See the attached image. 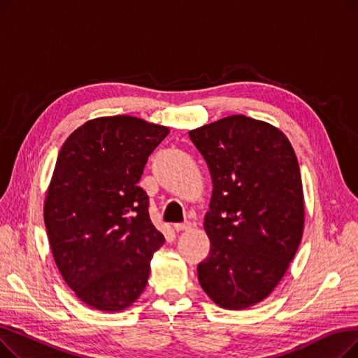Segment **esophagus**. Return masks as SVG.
I'll list each match as a JSON object with an SVG mask.
<instances>
[{"instance_id":"obj_1","label":"esophagus","mask_w":358,"mask_h":358,"mask_svg":"<svg viewBox=\"0 0 358 358\" xmlns=\"http://www.w3.org/2000/svg\"><path fill=\"white\" fill-rule=\"evenodd\" d=\"M192 229V223L190 222H182V223H174V231H189Z\"/></svg>"}]
</instances>
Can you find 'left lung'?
Returning <instances> with one entry per match:
<instances>
[{"label":"left lung","mask_w":358,"mask_h":358,"mask_svg":"<svg viewBox=\"0 0 358 358\" xmlns=\"http://www.w3.org/2000/svg\"><path fill=\"white\" fill-rule=\"evenodd\" d=\"M189 136L213 184L200 286L223 309L251 308L275 289L302 241L305 200L294 149L283 131L243 115Z\"/></svg>","instance_id":"obj_1"}]
</instances>
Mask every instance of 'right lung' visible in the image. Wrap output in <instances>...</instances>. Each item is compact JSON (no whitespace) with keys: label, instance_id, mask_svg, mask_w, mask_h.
Wrapping results in <instances>:
<instances>
[{"label":"right lung","instance_id":"1","mask_svg":"<svg viewBox=\"0 0 358 358\" xmlns=\"http://www.w3.org/2000/svg\"><path fill=\"white\" fill-rule=\"evenodd\" d=\"M169 129L134 116L88 120L62 145L43 217L53 259L81 302L103 312L131 306L165 241L138 185Z\"/></svg>","mask_w":358,"mask_h":358}]
</instances>
